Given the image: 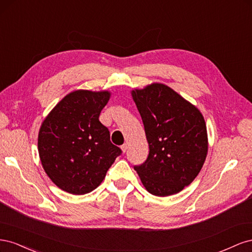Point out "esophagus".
Listing matches in <instances>:
<instances>
[{
    "label": "esophagus",
    "instance_id": "obj_1",
    "mask_svg": "<svg viewBox=\"0 0 252 252\" xmlns=\"http://www.w3.org/2000/svg\"><path fill=\"white\" fill-rule=\"evenodd\" d=\"M121 149H122V151H123V152H126V151H127V149H128V145H127V144L122 145V146H121Z\"/></svg>",
    "mask_w": 252,
    "mask_h": 252
}]
</instances>
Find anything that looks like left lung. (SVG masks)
I'll return each mask as SVG.
<instances>
[{
	"label": "left lung",
	"instance_id": "1",
	"mask_svg": "<svg viewBox=\"0 0 252 252\" xmlns=\"http://www.w3.org/2000/svg\"><path fill=\"white\" fill-rule=\"evenodd\" d=\"M149 145V155L134 166L142 184L157 196L175 194L191 184L208 152L207 128L193 104L162 83L131 90Z\"/></svg>",
	"mask_w": 252,
	"mask_h": 252
}]
</instances>
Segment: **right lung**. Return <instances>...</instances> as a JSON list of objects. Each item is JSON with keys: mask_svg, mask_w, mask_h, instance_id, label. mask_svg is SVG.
I'll return each instance as SVG.
<instances>
[{"mask_svg": "<svg viewBox=\"0 0 252 252\" xmlns=\"http://www.w3.org/2000/svg\"><path fill=\"white\" fill-rule=\"evenodd\" d=\"M110 91L79 89L65 95L44 119L37 150L49 179L66 192H91L122 150L98 117Z\"/></svg>", "mask_w": 252, "mask_h": 252, "instance_id": "obj_1", "label": "right lung"}]
</instances>
